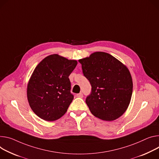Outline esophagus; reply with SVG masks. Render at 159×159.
I'll use <instances>...</instances> for the list:
<instances>
[{
  "mask_svg": "<svg viewBox=\"0 0 159 159\" xmlns=\"http://www.w3.org/2000/svg\"><path fill=\"white\" fill-rule=\"evenodd\" d=\"M77 96L78 98H82V97H83V94H82V93H79V94H77Z\"/></svg>",
  "mask_w": 159,
  "mask_h": 159,
  "instance_id": "34e87169",
  "label": "esophagus"
}]
</instances>
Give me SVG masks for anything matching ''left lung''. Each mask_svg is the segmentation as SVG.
I'll list each match as a JSON object with an SVG mask.
<instances>
[{"label":"left lung","mask_w":159,"mask_h":159,"mask_svg":"<svg viewBox=\"0 0 159 159\" xmlns=\"http://www.w3.org/2000/svg\"><path fill=\"white\" fill-rule=\"evenodd\" d=\"M79 61L92 86L91 93L85 99L92 114L106 121L122 116L133 93V79L127 67L104 52H93Z\"/></svg>","instance_id":"obj_1"}]
</instances>
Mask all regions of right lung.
<instances>
[{
	"mask_svg": "<svg viewBox=\"0 0 159 159\" xmlns=\"http://www.w3.org/2000/svg\"><path fill=\"white\" fill-rule=\"evenodd\" d=\"M77 65L76 60L54 54L35 67L27 85V98L39 117L51 122L66 112L74 99L68 77Z\"/></svg>",
	"mask_w": 159,
	"mask_h": 159,
	"instance_id": "obj_1",
	"label": "right lung"
}]
</instances>
